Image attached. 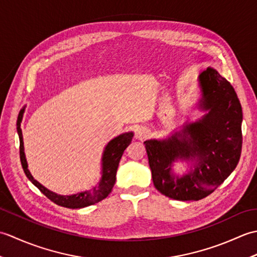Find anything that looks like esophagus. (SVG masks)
Listing matches in <instances>:
<instances>
[{
	"instance_id": "1",
	"label": "esophagus",
	"mask_w": 257,
	"mask_h": 257,
	"mask_svg": "<svg viewBox=\"0 0 257 257\" xmlns=\"http://www.w3.org/2000/svg\"><path fill=\"white\" fill-rule=\"evenodd\" d=\"M149 137V130L145 128V127H139L136 130V134H135V138L138 139V140H146L147 138Z\"/></svg>"
}]
</instances>
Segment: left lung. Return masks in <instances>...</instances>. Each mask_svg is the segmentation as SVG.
Returning <instances> with one entry per match:
<instances>
[{
  "instance_id": "obj_1",
  "label": "left lung",
  "mask_w": 257,
  "mask_h": 257,
  "mask_svg": "<svg viewBox=\"0 0 257 257\" xmlns=\"http://www.w3.org/2000/svg\"><path fill=\"white\" fill-rule=\"evenodd\" d=\"M198 86L196 107L203 116L166 138L144 143L156 189L173 200L199 201L211 194L241 157L243 113L235 90L212 67L200 74ZM179 161L189 165L182 175L173 170Z\"/></svg>"
}]
</instances>
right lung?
I'll use <instances>...</instances> for the list:
<instances>
[{"instance_id": "add662e5", "label": "right lung", "mask_w": 257, "mask_h": 257, "mask_svg": "<svg viewBox=\"0 0 257 257\" xmlns=\"http://www.w3.org/2000/svg\"><path fill=\"white\" fill-rule=\"evenodd\" d=\"M25 107L21 109L18 117V122H16V130H18V135L20 137V158L21 163L23 167V170L29 178L30 181L35 185L37 189H40L41 192L46 195L48 199L53 201L54 203L57 205H61L64 207H68V209H81V207H86L92 205L95 203L107 198L108 194L111 192L113 188V184L116 182V173L119 166V161L121 159L123 151L125 148L132 144V140L134 137L133 132L123 133L121 135L117 136L113 139H111L106 145L105 149H103L102 156H101V178L99 179V182L97 185L92 187L89 190L81 191V192L75 193V194H68V195H62L57 194L53 191L48 190L44 185L41 184L37 180L34 179L29 170V165H27L25 152H24V143H23V135H22L21 129V122L23 119V114L25 111Z\"/></svg>"}]
</instances>
